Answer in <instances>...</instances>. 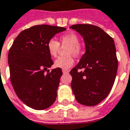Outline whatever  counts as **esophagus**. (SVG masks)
Instances as JSON below:
<instances>
[{"mask_svg": "<svg viewBox=\"0 0 130 130\" xmlns=\"http://www.w3.org/2000/svg\"><path fill=\"white\" fill-rule=\"evenodd\" d=\"M62 72H63V74H67V73L69 72V70H68V69H63V70H62Z\"/></svg>", "mask_w": 130, "mask_h": 130, "instance_id": "34e87169", "label": "esophagus"}]
</instances>
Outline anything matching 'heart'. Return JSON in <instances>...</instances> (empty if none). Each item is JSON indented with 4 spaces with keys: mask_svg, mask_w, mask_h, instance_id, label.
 Segmentation results:
<instances>
[{
    "mask_svg": "<svg viewBox=\"0 0 130 130\" xmlns=\"http://www.w3.org/2000/svg\"><path fill=\"white\" fill-rule=\"evenodd\" d=\"M61 46H67L65 53L67 56H60L54 61V67L61 69H68L74 63V56H80L83 51V46L79 42V36L76 32L70 31L62 35L59 37V42L54 39H50L47 43V49L49 54L56 57Z\"/></svg>",
    "mask_w": 130,
    "mask_h": 130,
    "instance_id": "obj_1",
    "label": "heart"
}]
</instances>
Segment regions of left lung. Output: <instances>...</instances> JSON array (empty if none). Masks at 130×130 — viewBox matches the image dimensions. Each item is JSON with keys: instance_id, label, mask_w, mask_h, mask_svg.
Masks as SVG:
<instances>
[{"instance_id": "8db88e82", "label": "left lung", "mask_w": 130, "mask_h": 130, "mask_svg": "<svg viewBox=\"0 0 130 130\" xmlns=\"http://www.w3.org/2000/svg\"><path fill=\"white\" fill-rule=\"evenodd\" d=\"M83 37L86 52L71 70L73 93L78 102L95 106L111 91L118 69V60L113 39L101 28L91 24L71 26ZM84 69L83 72L78 69Z\"/></svg>"}]
</instances>
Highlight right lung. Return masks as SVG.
<instances>
[{"instance_id":"obj_1","label":"right lung","mask_w":130,"mask_h":130,"mask_svg":"<svg viewBox=\"0 0 130 130\" xmlns=\"http://www.w3.org/2000/svg\"><path fill=\"white\" fill-rule=\"evenodd\" d=\"M65 30L56 26H33L22 31L10 47L11 82L18 97L32 108L43 110L56 100L63 72L58 67L50 72L47 69L54 63L47 52V43Z\"/></svg>"}]
</instances>
